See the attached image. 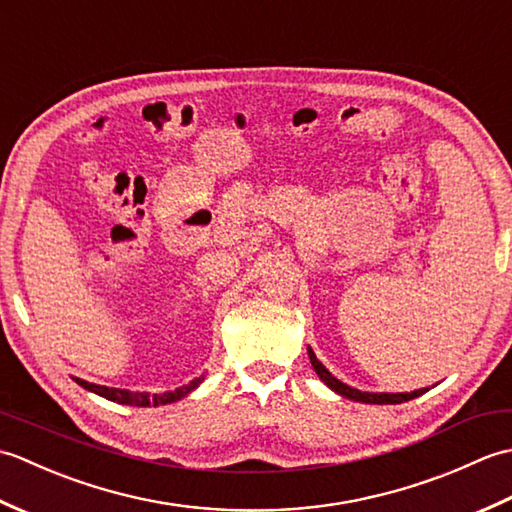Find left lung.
<instances>
[{
    "label": "left lung",
    "mask_w": 512,
    "mask_h": 512,
    "mask_svg": "<svg viewBox=\"0 0 512 512\" xmlns=\"http://www.w3.org/2000/svg\"><path fill=\"white\" fill-rule=\"evenodd\" d=\"M308 354H310V363L314 367V372L319 374V378L323 380V383L328 385L330 389H334L336 394H341V396L350 398V400H356V402H369V405H398V402H407V400L416 398V396H420V394H424V391H427V389H418V391H411V394H369V391H358V389H354L350 385L341 383L339 378H334L328 372V369H325L319 363V358L314 356L312 350H308Z\"/></svg>",
    "instance_id": "8db88e82"
}]
</instances>
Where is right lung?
<instances>
[{
    "mask_svg": "<svg viewBox=\"0 0 512 512\" xmlns=\"http://www.w3.org/2000/svg\"><path fill=\"white\" fill-rule=\"evenodd\" d=\"M76 383H79L81 387L94 391V394H99L107 400L112 402H121V405H134V407H158V405H169V402H176L180 398H184L189 394V391H193L195 387H198L202 383V378H195L191 380L189 385H184L180 389H173V391H165V394H143V391H129V389H116V387H103V385H94V383H85V380L81 378H74Z\"/></svg>",
    "mask_w": 512,
    "mask_h": 512,
    "instance_id": "add662e5",
    "label": "right lung"
}]
</instances>
